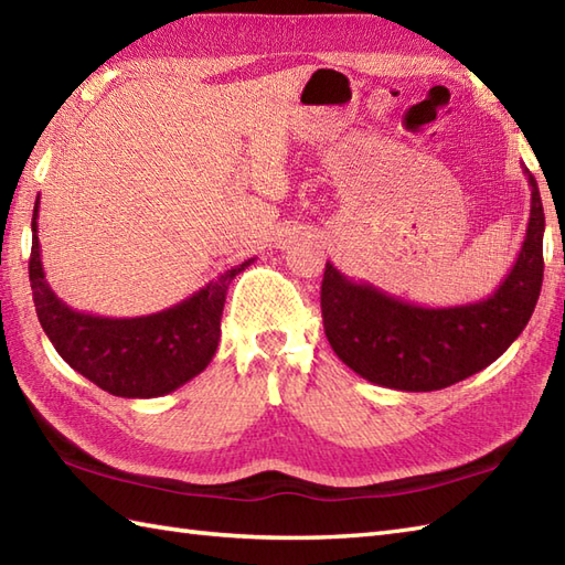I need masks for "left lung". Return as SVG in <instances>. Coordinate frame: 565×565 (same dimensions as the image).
<instances>
[{
	"label": "left lung",
	"instance_id": "8db88e82",
	"mask_svg": "<svg viewBox=\"0 0 565 565\" xmlns=\"http://www.w3.org/2000/svg\"><path fill=\"white\" fill-rule=\"evenodd\" d=\"M532 202L515 265L489 298L426 308L344 277L327 262L322 324L330 347L353 373L404 392L450 387L491 365L527 327L544 279V206L524 168Z\"/></svg>",
	"mask_w": 565,
	"mask_h": 565
}]
</instances>
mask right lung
Masks as SVG:
<instances>
[{
  "instance_id": "1",
  "label": "right lung",
  "mask_w": 565,
  "mask_h": 565,
  "mask_svg": "<svg viewBox=\"0 0 565 565\" xmlns=\"http://www.w3.org/2000/svg\"><path fill=\"white\" fill-rule=\"evenodd\" d=\"M33 206V245L29 277L38 320L52 347L76 373L115 397H163L200 375L212 363L221 339V315L228 286L255 259L223 271L182 303L141 318H103L72 310L52 291L38 241Z\"/></svg>"
}]
</instances>
